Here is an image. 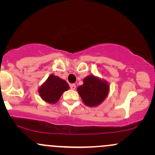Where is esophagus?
<instances>
[{
	"label": "esophagus",
	"instance_id": "1",
	"mask_svg": "<svg viewBox=\"0 0 155 155\" xmlns=\"http://www.w3.org/2000/svg\"><path fill=\"white\" fill-rule=\"evenodd\" d=\"M70 87L72 90H76V84H70Z\"/></svg>",
	"mask_w": 155,
	"mask_h": 155
}]
</instances>
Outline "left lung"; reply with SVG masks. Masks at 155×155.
<instances>
[{
    "instance_id": "1",
    "label": "left lung",
    "mask_w": 155,
    "mask_h": 155,
    "mask_svg": "<svg viewBox=\"0 0 155 155\" xmlns=\"http://www.w3.org/2000/svg\"><path fill=\"white\" fill-rule=\"evenodd\" d=\"M83 82L82 85L78 87L77 92L86 106L95 107L107 97L110 89L107 81L92 74L86 76Z\"/></svg>"
}]
</instances>
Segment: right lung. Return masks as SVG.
Wrapping results in <instances>:
<instances>
[{"label": "right lung", "instance_id": "add662e5", "mask_svg": "<svg viewBox=\"0 0 155 155\" xmlns=\"http://www.w3.org/2000/svg\"><path fill=\"white\" fill-rule=\"evenodd\" d=\"M69 90V85L59 76L51 74L39 87L38 92L41 99L50 104H54L60 100L65 91Z\"/></svg>", "mask_w": 155, "mask_h": 155}]
</instances>
